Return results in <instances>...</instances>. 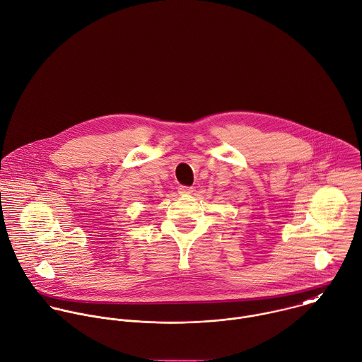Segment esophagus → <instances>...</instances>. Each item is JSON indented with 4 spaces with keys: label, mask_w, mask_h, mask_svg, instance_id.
<instances>
[{
    "label": "esophagus",
    "mask_w": 362,
    "mask_h": 362,
    "mask_svg": "<svg viewBox=\"0 0 362 362\" xmlns=\"http://www.w3.org/2000/svg\"><path fill=\"white\" fill-rule=\"evenodd\" d=\"M177 190H179V194H183V196L193 193V187H190V186H179Z\"/></svg>",
    "instance_id": "obj_1"
}]
</instances>
